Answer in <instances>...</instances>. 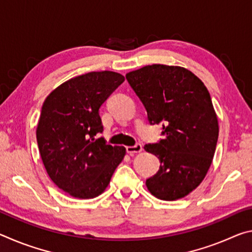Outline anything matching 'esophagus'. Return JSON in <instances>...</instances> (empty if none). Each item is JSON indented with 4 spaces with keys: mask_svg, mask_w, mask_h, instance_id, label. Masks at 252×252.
Listing matches in <instances>:
<instances>
[{
    "mask_svg": "<svg viewBox=\"0 0 252 252\" xmlns=\"http://www.w3.org/2000/svg\"><path fill=\"white\" fill-rule=\"evenodd\" d=\"M142 151V144L136 143L134 146H129L126 147V152L130 153V155H133V153H138Z\"/></svg>",
    "mask_w": 252,
    "mask_h": 252,
    "instance_id": "1",
    "label": "esophagus"
}]
</instances>
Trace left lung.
I'll return each instance as SVG.
<instances>
[{
  "instance_id": "8db88e82",
  "label": "left lung",
  "mask_w": 252,
  "mask_h": 252,
  "mask_svg": "<svg viewBox=\"0 0 252 252\" xmlns=\"http://www.w3.org/2000/svg\"><path fill=\"white\" fill-rule=\"evenodd\" d=\"M126 78L150 125H161L163 130V139L144 146L160 160L159 171L147 179L148 190L165 201L186 197L206 177L218 141L210 93L198 76L181 66L147 65Z\"/></svg>"
}]
</instances>
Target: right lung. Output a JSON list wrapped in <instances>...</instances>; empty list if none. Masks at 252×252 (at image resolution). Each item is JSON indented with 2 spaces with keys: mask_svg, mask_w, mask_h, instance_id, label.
Returning <instances> with one entry per match:
<instances>
[{
  "mask_svg": "<svg viewBox=\"0 0 252 252\" xmlns=\"http://www.w3.org/2000/svg\"><path fill=\"white\" fill-rule=\"evenodd\" d=\"M125 81L112 71L89 72L62 83L42 105L36 140L46 172L74 198L101 194L126 156V148L103 138L101 105Z\"/></svg>",
  "mask_w": 252,
  "mask_h": 252,
  "instance_id": "obj_1",
  "label": "right lung"
}]
</instances>
